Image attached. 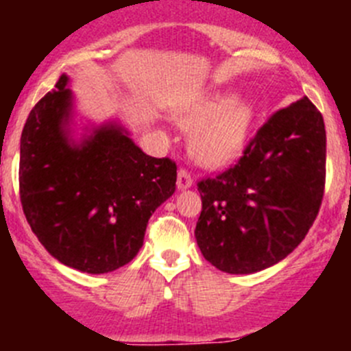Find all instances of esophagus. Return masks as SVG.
<instances>
[{
	"instance_id": "obj_1",
	"label": "esophagus",
	"mask_w": 351,
	"mask_h": 351,
	"mask_svg": "<svg viewBox=\"0 0 351 351\" xmlns=\"http://www.w3.org/2000/svg\"><path fill=\"white\" fill-rule=\"evenodd\" d=\"M193 184V178H191V173L188 172L186 169H181L178 173V188L179 190H186V188H190Z\"/></svg>"
}]
</instances>
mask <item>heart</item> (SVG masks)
<instances>
[{
  "label": "heart",
  "instance_id": "1",
  "mask_svg": "<svg viewBox=\"0 0 351 351\" xmlns=\"http://www.w3.org/2000/svg\"><path fill=\"white\" fill-rule=\"evenodd\" d=\"M255 119V107L243 98L216 95L188 108L179 121L184 128H195L191 153L200 163L221 167L243 154Z\"/></svg>",
  "mask_w": 351,
  "mask_h": 351
}]
</instances>
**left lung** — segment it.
Masks as SVG:
<instances>
[{
	"mask_svg": "<svg viewBox=\"0 0 351 351\" xmlns=\"http://www.w3.org/2000/svg\"><path fill=\"white\" fill-rule=\"evenodd\" d=\"M327 135L308 96L276 110L235 165L198 181L195 237L204 258L228 274L267 269L295 250L325 190Z\"/></svg>",
	"mask_w": 351,
	"mask_h": 351,
	"instance_id": "8db88e82",
	"label": "left lung"
}]
</instances>
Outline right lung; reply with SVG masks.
Instances as JSON below:
<instances>
[{"instance_id": "obj_1", "label": "right lung", "mask_w": 351, "mask_h": 351, "mask_svg": "<svg viewBox=\"0 0 351 351\" xmlns=\"http://www.w3.org/2000/svg\"><path fill=\"white\" fill-rule=\"evenodd\" d=\"M68 77L33 107L21 135L19 191L24 216L61 263L105 274L135 258L154 210L172 197L178 165L145 154L108 123L70 144Z\"/></svg>"}]
</instances>
